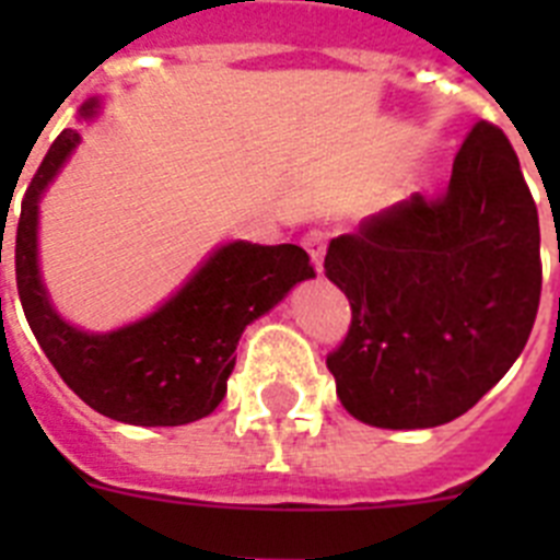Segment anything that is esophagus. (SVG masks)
Listing matches in <instances>:
<instances>
[{"label": "esophagus", "instance_id": "esophagus-1", "mask_svg": "<svg viewBox=\"0 0 560 560\" xmlns=\"http://www.w3.org/2000/svg\"><path fill=\"white\" fill-rule=\"evenodd\" d=\"M325 241H328V235H325L323 230H311V232H305V237H303V246H305V249H308L311 264H314V269L319 271V275H323Z\"/></svg>", "mask_w": 560, "mask_h": 560}]
</instances>
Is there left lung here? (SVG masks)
<instances>
[{
    "mask_svg": "<svg viewBox=\"0 0 560 560\" xmlns=\"http://www.w3.org/2000/svg\"><path fill=\"white\" fill-rule=\"evenodd\" d=\"M325 277L353 311L328 353L341 407L381 429L468 412L518 359L541 300L538 210L502 128L468 131L446 192L334 237Z\"/></svg>",
    "mask_w": 560,
    "mask_h": 560,
    "instance_id": "1",
    "label": "left lung"
}]
</instances>
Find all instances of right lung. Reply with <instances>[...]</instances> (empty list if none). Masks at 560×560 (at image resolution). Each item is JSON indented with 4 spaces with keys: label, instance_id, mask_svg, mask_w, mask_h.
Listing matches in <instances>:
<instances>
[{
    "label": "right lung",
    "instance_id": "add662e5",
    "mask_svg": "<svg viewBox=\"0 0 560 560\" xmlns=\"http://www.w3.org/2000/svg\"><path fill=\"white\" fill-rule=\"evenodd\" d=\"M95 108L97 103H86L83 117ZM78 140V131L63 128L24 190L13 260L30 330L63 384L106 418L133 427H182L207 418L226 395L232 353L246 325L275 308L291 285L316 275L308 252L235 241L142 323L103 336L75 330L49 308L38 280L36 221L44 187Z\"/></svg>",
    "mask_w": 560,
    "mask_h": 560
}]
</instances>
